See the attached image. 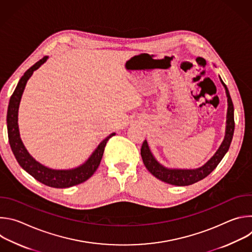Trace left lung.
I'll return each mask as SVG.
<instances>
[{
  "label": "left lung",
  "instance_id": "8db88e82",
  "mask_svg": "<svg viewBox=\"0 0 252 252\" xmlns=\"http://www.w3.org/2000/svg\"><path fill=\"white\" fill-rule=\"evenodd\" d=\"M220 80L225 90V94L227 96V114H226V126H225V135L221 142L220 147L203 165L197 168H169L161 163H159L157 158L154 157L153 153L150 150L147 139L142 142L140 149V155L148 170L159 181L177 187H186L193 185L204 177H206L218 164L221 161L225 154L227 153L230 143L233 137L234 132V109L233 103L228 92L227 87L220 77Z\"/></svg>",
  "mask_w": 252,
  "mask_h": 252
}]
</instances>
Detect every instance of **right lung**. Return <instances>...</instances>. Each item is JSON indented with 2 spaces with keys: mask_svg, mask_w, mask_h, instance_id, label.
<instances>
[{
  "mask_svg": "<svg viewBox=\"0 0 252 252\" xmlns=\"http://www.w3.org/2000/svg\"><path fill=\"white\" fill-rule=\"evenodd\" d=\"M49 59L48 56L44 57L42 60L35 63L32 66H31L24 76L20 79L9 102L8 106V114H7V126H8V136L9 142L12 149V152L24 170H26L29 174H31L33 178L37 179L38 182L56 189H65L70 188L77 185H80L87 179H89L98 167L103 151L107 140H109L116 132L111 133L109 136H106L97 148L93 152L90 158L81 165L69 168V169H54L50 168L38 160H35L27 151L26 147L22 141L19 124H18V114H19V106L21 102V98L26 88L27 82L32 77V73L38 69L43 63L47 62Z\"/></svg>",
  "mask_w": 252,
  "mask_h": 252,
  "instance_id": "add662e5",
  "label": "right lung"
}]
</instances>
